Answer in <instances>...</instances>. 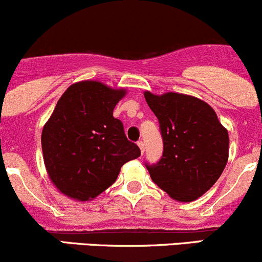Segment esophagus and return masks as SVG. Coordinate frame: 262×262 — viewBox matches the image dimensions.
I'll return each instance as SVG.
<instances>
[{"instance_id": "esophagus-1", "label": "esophagus", "mask_w": 262, "mask_h": 262, "mask_svg": "<svg viewBox=\"0 0 262 262\" xmlns=\"http://www.w3.org/2000/svg\"><path fill=\"white\" fill-rule=\"evenodd\" d=\"M138 147L140 148V152H142V154L144 153V143H143L142 140H139L138 142Z\"/></svg>"}]
</instances>
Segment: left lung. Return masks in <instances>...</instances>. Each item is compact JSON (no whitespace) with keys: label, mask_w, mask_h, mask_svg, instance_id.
Instances as JSON below:
<instances>
[{"label":"left lung","mask_w":262,"mask_h":262,"mask_svg":"<svg viewBox=\"0 0 262 262\" xmlns=\"http://www.w3.org/2000/svg\"><path fill=\"white\" fill-rule=\"evenodd\" d=\"M144 98L158 118L163 154L145 163L150 178L173 200L191 202L208 191L228 159V132L216 112L201 99L166 93Z\"/></svg>","instance_id":"8db88e82"}]
</instances>
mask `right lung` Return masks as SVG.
Masks as SVG:
<instances>
[{"label":"right lung","mask_w":262,"mask_h":262,"mask_svg":"<svg viewBox=\"0 0 262 262\" xmlns=\"http://www.w3.org/2000/svg\"><path fill=\"white\" fill-rule=\"evenodd\" d=\"M124 89L94 80L66 89L41 134L43 162L54 186L78 201H89L117 180L124 163L138 158L123 123L113 117Z\"/></svg>","instance_id":"add662e5"}]
</instances>
